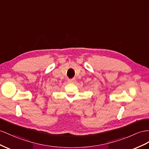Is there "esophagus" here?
<instances>
[{
	"label": "esophagus",
	"mask_w": 149,
	"mask_h": 149,
	"mask_svg": "<svg viewBox=\"0 0 149 149\" xmlns=\"http://www.w3.org/2000/svg\"><path fill=\"white\" fill-rule=\"evenodd\" d=\"M68 82L69 83H74L75 82V79H69L68 81Z\"/></svg>",
	"instance_id": "1"
}]
</instances>
